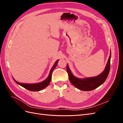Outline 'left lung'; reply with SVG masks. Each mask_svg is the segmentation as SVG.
<instances>
[{
	"label": "left lung",
	"mask_w": 123,
	"mask_h": 123,
	"mask_svg": "<svg viewBox=\"0 0 123 123\" xmlns=\"http://www.w3.org/2000/svg\"><path fill=\"white\" fill-rule=\"evenodd\" d=\"M111 55L110 53L105 70L99 75L95 77H89L84 79H79L73 75L69 68L68 65H67V71L68 72L70 82L74 86L82 91H91L98 87L104 83L109 74L110 68Z\"/></svg>",
	"instance_id": "left-lung-1"
}]
</instances>
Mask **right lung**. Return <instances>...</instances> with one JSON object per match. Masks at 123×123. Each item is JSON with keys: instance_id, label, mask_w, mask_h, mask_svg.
<instances>
[{"instance_id": "1", "label": "right lung", "mask_w": 123, "mask_h": 123, "mask_svg": "<svg viewBox=\"0 0 123 123\" xmlns=\"http://www.w3.org/2000/svg\"><path fill=\"white\" fill-rule=\"evenodd\" d=\"M58 62V60H57L54 66H53V67L51 68L49 73V75L47 77V79L44 80H43V81H42V82L37 83V84H23V83H20L18 82V81L15 80L13 78V79L17 84L20 85L21 86L23 87L24 88L27 89L28 90L32 91H38L40 90H42L44 88H45L46 87H47L48 85H49V83H50L51 79H52V73L53 70L55 69L56 66Z\"/></svg>"}]
</instances>
